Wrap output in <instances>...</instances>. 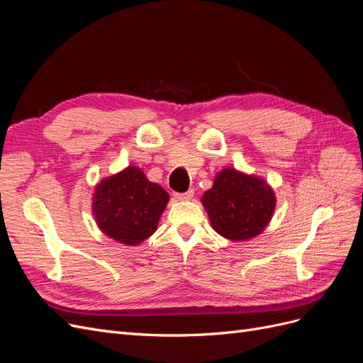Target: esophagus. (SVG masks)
<instances>
[{
    "label": "esophagus",
    "instance_id": "obj_1",
    "mask_svg": "<svg viewBox=\"0 0 363 363\" xmlns=\"http://www.w3.org/2000/svg\"><path fill=\"white\" fill-rule=\"evenodd\" d=\"M174 196H175V199H177L179 201H188V200H192V199H194V191H192V189H189L188 192L175 194Z\"/></svg>",
    "mask_w": 363,
    "mask_h": 363
}]
</instances>
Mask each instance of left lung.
<instances>
[{"label":"left lung","instance_id":"1","mask_svg":"<svg viewBox=\"0 0 363 363\" xmlns=\"http://www.w3.org/2000/svg\"><path fill=\"white\" fill-rule=\"evenodd\" d=\"M201 203L215 232L239 242L265 230L276 208V195L263 179L224 168L201 196Z\"/></svg>","mask_w":363,"mask_h":363}]
</instances>
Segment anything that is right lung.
Here are the masks:
<instances>
[{"mask_svg":"<svg viewBox=\"0 0 363 363\" xmlns=\"http://www.w3.org/2000/svg\"><path fill=\"white\" fill-rule=\"evenodd\" d=\"M168 201V192L131 164L95 186L92 213L106 236L133 247L156 232Z\"/></svg>","mask_w":363,"mask_h":363,"instance_id":"right-lung-1","label":"right lung"}]
</instances>
